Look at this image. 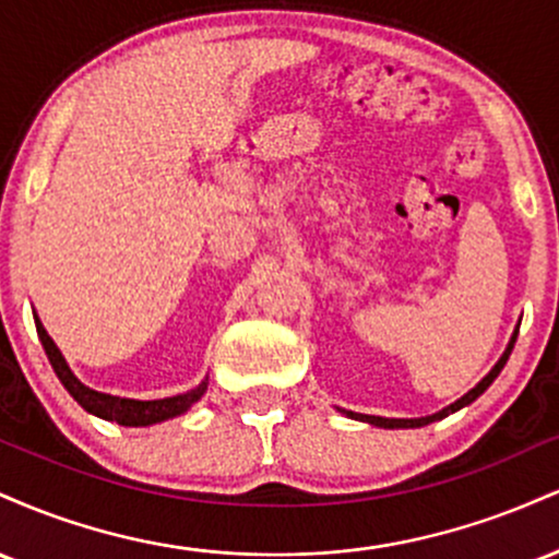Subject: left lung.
I'll use <instances>...</instances> for the list:
<instances>
[{
	"mask_svg": "<svg viewBox=\"0 0 559 559\" xmlns=\"http://www.w3.org/2000/svg\"><path fill=\"white\" fill-rule=\"evenodd\" d=\"M518 329H521V323H518ZM518 329H515V333H512L510 344H507V349L502 352V357H499L497 365H493V368L489 370V373H486L484 378H480V381H478L476 386H473L471 391H467V394L460 396L457 402H452V404H449V407L439 409V413H433V415H426V418H378V415H360V413H352V409H342V413L346 415V418H352V420H362V423H370V426H378V428H420V426H428V423H433V420H441V418H447V415L457 413V409H463V407H467V404H471V402H476L478 396L484 394V391L491 386V383H493V378H497L499 373H502V368H504V365H507V360H510V352H512V346H515Z\"/></svg>",
	"mask_w": 559,
	"mask_h": 559,
	"instance_id": "left-lung-1",
	"label": "left lung"
}]
</instances>
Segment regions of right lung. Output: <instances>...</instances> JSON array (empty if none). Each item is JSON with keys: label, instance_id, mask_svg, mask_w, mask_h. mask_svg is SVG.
Here are the masks:
<instances>
[{"label": "right lung", "instance_id": "1", "mask_svg": "<svg viewBox=\"0 0 559 559\" xmlns=\"http://www.w3.org/2000/svg\"><path fill=\"white\" fill-rule=\"evenodd\" d=\"M34 320H36L38 338H41L44 352H47L49 362H52L60 383L68 389V394L73 396V400L79 402L83 409H86V413L96 415V418L112 420V423H118V426H128V428L155 426V423H163V420H170V418H178V415H183L186 409H189L194 402L202 400L204 391H207V378H204L199 386L183 391V394L165 396V400H128V396H115V394H105V391L88 389L86 383H81L79 378H75L73 370H70L66 357H62V352L57 349V344L52 342V336H49L47 329L41 325L38 316H34Z\"/></svg>", "mask_w": 559, "mask_h": 559}]
</instances>
